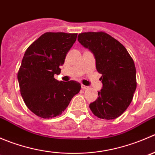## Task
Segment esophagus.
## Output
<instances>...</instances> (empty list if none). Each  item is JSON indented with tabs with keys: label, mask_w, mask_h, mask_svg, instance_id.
<instances>
[{
	"label": "esophagus",
	"mask_w": 155,
	"mask_h": 155,
	"mask_svg": "<svg viewBox=\"0 0 155 155\" xmlns=\"http://www.w3.org/2000/svg\"><path fill=\"white\" fill-rule=\"evenodd\" d=\"M81 87H82V88L83 89V90H85V89H87V87H88L87 86H85V85H81Z\"/></svg>",
	"instance_id": "1"
}]
</instances>
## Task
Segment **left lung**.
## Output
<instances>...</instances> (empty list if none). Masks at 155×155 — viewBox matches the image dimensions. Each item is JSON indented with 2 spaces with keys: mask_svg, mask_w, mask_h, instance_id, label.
I'll list each match as a JSON object with an SVG mask.
<instances>
[{
  "mask_svg": "<svg viewBox=\"0 0 155 155\" xmlns=\"http://www.w3.org/2000/svg\"><path fill=\"white\" fill-rule=\"evenodd\" d=\"M78 41L91 51L102 74L103 88L90 109L98 118L115 119L129 107L137 88L134 60L120 42L104 31L81 33Z\"/></svg>",
  "mask_w": 155,
  "mask_h": 155,
  "instance_id": "8db88e82",
  "label": "left lung"
}]
</instances>
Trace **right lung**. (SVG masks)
Listing matches in <instances>:
<instances>
[{"label": "right lung", "mask_w": 155, "mask_h": 155, "mask_svg": "<svg viewBox=\"0 0 155 155\" xmlns=\"http://www.w3.org/2000/svg\"><path fill=\"white\" fill-rule=\"evenodd\" d=\"M77 34L46 32L31 43L18 70L20 93L30 110L43 118L61 115L81 85L76 81L58 82L67 53L76 42Z\"/></svg>", "instance_id": "obj_1"}]
</instances>
